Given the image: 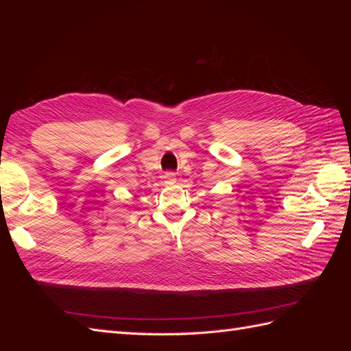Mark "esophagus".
Segmentation results:
<instances>
[{
    "label": "esophagus",
    "instance_id": "esophagus-1",
    "mask_svg": "<svg viewBox=\"0 0 351 351\" xmlns=\"http://www.w3.org/2000/svg\"><path fill=\"white\" fill-rule=\"evenodd\" d=\"M164 183L167 186H173L177 183V176L174 173H165L164 174Z\"/></svg>",
    "mask_w": 351,
    "mask_h": 351
}]
</instances>
